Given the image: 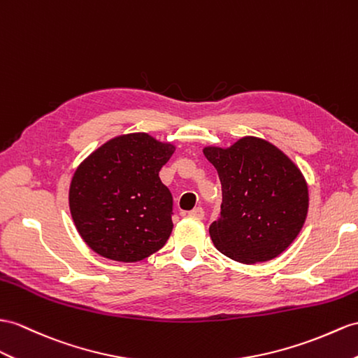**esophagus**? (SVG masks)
Segmentation results:
<instances>
[{
	"instance_id": "esophagus-1",
	"label": "esophagus",
	"mask_w": 358,
	"mask_h": 358,
	"mask_svg": "<svg viewBox=\"0 0 358 358\" xmlns=\"http://www.w3.org/2000/svg\"><path fill=\"white\" fill-rule=\"evenodd\" d=\"M188 215H191V217H196V219H203L205 213H203V209H202V208L197 206V208H194V209H191V211L188 213Z\"/></svg>"
}]
</instances>
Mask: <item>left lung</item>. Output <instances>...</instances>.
Here are the masks:
<instances>
[{
  "label": "left lung",
  "instance_id": "obj_1",
  "mask_svg": "<svg viewBox=\"0 0 358 358\" xmlns=\"http://www.w3.org/2000/svg\"><path fill=\"white\" fill-rule=\"evenodd\" d=\"M203 153L222 182L220 217L209 226L217 250L243 264L276 258L298 237L308 213L301 170L266 139L245 136Z\"/></svg>",
  "mask_w": 358,
  "mask_h": 358
}]
</instances>
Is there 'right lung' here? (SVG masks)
I'll list each match as a JSON object with an SVG mask.
<instances>
[{
	"instance_id": "obj_1",
	"label": "right lung",
	"mask_w": 358,
	"mask_h": 358,
	"mask_svg": "<svg viewBox=\"0 0 358 358\" xmlns=\"http://www.w3.org/2000/svg\"><path fill=\"white\" fill-rule=\"evenodd\" d=\"M174 145L149 134L109 139L76 170L69 211L99 255L135 263L159 250L173 229V197L159 179Z\"/></svg>"
}]
</instances>
